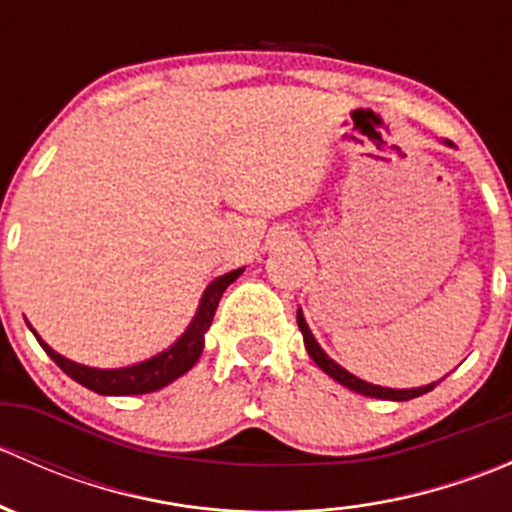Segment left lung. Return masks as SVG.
I'll return each mask as SVG.
<instances>
[{
  "label": "left lung",
  "instance_id": "8db88e82",
  "mask_svg": "<svg viewBox=\"0 0 512 512\" xmlns=\"http://www.w3.org/2000/svg\"><path fill=\"white\" fill-rule=\"evenodd\" d=\"M448 146H451V143H448ZM297 324H299V332H302L304 337V347H307V352L312 356L314 364H317L324 374L332 376L334 381H339V384L347 386V389L356 391V394L371 396V399H386V401H409L421 394H428V391L436 386V384H428V386H418V389H386V386H376V384H369V381H361L359 376L349 374L344 366H339L337 361L329 359V356L322 352V347H319L317 339H314L312 332H309L307 322H304L302 309H297Z\"/></svg>",
  "mask_w": 512,
  "mask_h": 512
}]
</instances>
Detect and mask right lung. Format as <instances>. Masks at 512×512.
<instances>
[{
  "mask_svg": "<svg viewBox=\"0 0 512 512\" xmlns=\"http://www.w3.org/2000/svg\"><path fill=\"white\" fill-rule=\"evenodd\" d=\"M242 270H245V267L227 272V275L210 282L208 289L203 292V299H200V307L198 312H195L193 322L188 324L183 337H180L173 347H168L165 352L151 356V359L141 361V364L123 366V369H94V366L76 364V361L56 354L32 327L29 329L34 332L36 342L41 344V349L56 361V366H59L66 376H71V379L79 381L81 386H86V389L96 391V394H103V396L151 394V391L163 389V386H168L170 381H175L178 376H183L185 371L193 369L195 361H198L200 354H203L205 332H208L210 324H213L220 297H223L225 289L242 275Z\"/></svg>",
  "mask_w": 512,
  "mask_h": 512,
  "instance_id": "1",
  "label": "right lung"
}]
</instances>
